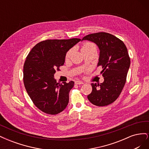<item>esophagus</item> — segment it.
Wrapping results in <instances>:
<instances>
[{"instance_id":"34e87169","label":"esophagus","mask_w":149,"mask_h":149,"mask_svg":"<svg viewBox=\"0 0 149 149\" xmlns=\"http://www.w3.org/2000/svg\"><path fill=\"white\" fill-rule=\"evenodd\" d=\"M74 83H75V84H83V82L80 81H78V80L76 81Z\"/></svg>"}]
</instances>
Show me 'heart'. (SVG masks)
Listing matches in <instances>:
<instances>
[{"label": "heart", "mask_w": 149, "mask_h": 149, "mask_svg": "<svg viewBox=\"0 0 149 149\" xmlns=\"http://www.w3.org/2000/svg\"><path fill=\"white\" fill-rule=\"evenodd\" d=\"M93 48H96V47L95 45L93 43L91 42H86V43H84L83 45V47H82V52H84V51H87L89 50V49H91ZM73 52V49H69L68 51L67 52V53H66V55H65V60L67 61L70 59V58L71 55L72 53Z\"/></svg>", "instance_id": "heart-1"}]
</instances>
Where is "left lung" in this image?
Here are the masks:
<instances>
[{
	"mask_svg": "<svg viewBox=\"0 0 149 149\" xmlns=\"http://www.w3.org/2000/svg\"><path fill=\"white\" fill-rule=\"evenodd\" d=\"M95 43L100 49L97 66H101L104 79L101 84L92 83L88 100L97 106H106L119 96L126 82L130 60L124 42L114 35L98 32L89 34L82 39Z\"/></svg>",
	"mask_w": 149,
	"mask_h": 149,
	"instance_id": "8db88e82",
	"label": "left lung"
}]
</instances>
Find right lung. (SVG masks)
<instances>
[{"label": "right lung", "instance_id": "obj_1", "mask_svg": "<svg viewBox=\"0 0 149 149\" xmlns=\"http://www.w3.org/2000/svg\"><path fill=\"white\" fill-rule=\"evenodd\" d=\"M81 41L79 38L46 40L33 47L24 65V83L35 106L45 113L55 115L69 102L74 82L56 83V70L64 65L66 52Z\"/></svg>", "mask_w": 149, "mask_h": 149}]
</instances>
